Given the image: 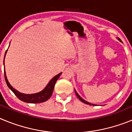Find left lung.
<instances>
[{
  "instance_id": "left-lung-1",
  "label": "left lung",
  "mask_w": 132,
  "mask_h": 132,
  "mask_svg": "<svg viewBox=\"0 0 132 132\" xmlns=\"http://www.w3.org/2000/svg\"><path fill=\"white\" fill-rule=\"evenodd\" d=\"M118 39L120 41H121V39H120V38H118ZM121 42H122V41H121ZM75 93H76V95H77V96L78 98H79V100H80V101H81V102H84V103H85V104H88V105H94V104H90V103H89V102H87V101H85V100H83V99L82 98L80 97V96H79V94H77V93L76 91H75Z\"/></svg>"
}]
</instances>
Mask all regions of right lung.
<instances>
[{"label":"right lung","mask_w":132,"mask_h":132,"mask_svg":"<svg viewBox=\"0 0 132 132\" xmlns=\"http://www.w3.org/2000/svg\"><path fill=\"white\" fill-rule=\"evenodd\" d=\"M61 75V73L57 75L56 76H55L52 80H50V82L47 84V87H45L42 91L39 92L38 93H36V94H26L17 91L16 90H15L9 84V81L7 80L6 76L5 71H4V78H5V80L7 84V86L9 87V88L14 93V94L18 97V98H19L20 101H23V102H28V103H41V102H44L45 101H47L52 95V93H53V88H54L56 81L59 79Z\"/></svg>","instance_id":"add662e5"}]
</instances>
